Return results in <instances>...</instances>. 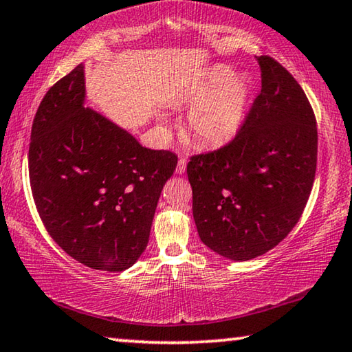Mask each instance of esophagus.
<instances>
[{
    "instance_id": "1",
    "label": "esophagus",
    "mask_w": 352,
    "mask_h": 352,
    "mask_svg": "<svg viewBox=\"0 0 352 352\" xmlns=\"http://www.w3.org/2000/svg\"><path fill=\"white\" fill-rule=\"evenodd\" d=\"M184 170H186V160L182 157V158H178L175 172H177V174H184Z\"/></svg>"
}]
</instances>
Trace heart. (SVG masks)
<instances>
[{
    "instance_id": "obj_1",
    "label": "heart",
    "mask_w": 352,
    "mask_h": 352,
    "mask_svg": "<svg viewBox=\"0 0 352 352\" xmlns=\"http://www.w3.org/2000/svg\"><path fill=\"white\" fill-rule=\"evenodd\" d=\"M252 85L245 76L217 65L189 88L186 122L201 144L217 146L234 138L245 122Z\"/></svg>"
}]
</instances>
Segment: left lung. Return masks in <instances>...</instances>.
Masks as SVG:
<instances>
[{
  "instance_id": "1",
  "label": "left lung",
  "mask_w": 352,
  "mask_h": 352,
  "mask_svg": "<svg viewBox=\"0 0 352 352\" xmlns=\"http://www.w3.org/2000/svg\"><path fill=\"white\" fill-rule=\"evenodd\" d=\"M256 60L261 93L239 133L188 163L200 239L231 261L258 258L290 233L317 170V121L305 91L275 58Z\"/></svg>"
}]
</instances>
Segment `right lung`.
<instances>
[{"label":"right lung","instance_id":"obj_1","mask_svg":"<svg viewBox=\"0 0 352 352\" xmlns=\"http://www.w3.org/2000/svg\"><path fill=\"white\" fill-rule=\"evenodd\" d=\"M177 155L142 147L85 107L83 65L56 82L35 113L29 178L47 233L94 270L122 272L144 252Z\"/></svg>","mask_w":352,"mask_h":352}]
</instances>
